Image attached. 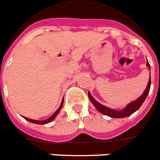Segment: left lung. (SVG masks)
<instances>
[{
	"label": "left lung",
	"instance_id": "obj_1",
	"mask_svg": "<svg viewBox=\"0 0 160 160\" xmlns=\"http://www.w3.org/2000/svg\"><path fill=\"white\" fill-rule=\"evenodd\" d=\"M146 66L148 67L149 69H150V66L149 64L148 60L146 61ZM150 85H151V80H150V77L149 78V82L147 83V86H146V88L145 89L144 92L142 93V95L140 97L135 100V101H132L127 105V106L125 107L123 109H110L109 107L105 106V105H101V103H99L98 101H96L94 99V97L91 95L89 92H88V97H89L90 101H92V103L93 104L95 107L96 108V109L98 110L100 113H101L102 114H105V115L109 116L110 118H126V117H128L131 114H132L133 113H135L137 110L139 109V108L142 106V105L143 104V102L145 101L146 98L147 97L149 94V92H150Z\"/></svg>",
	"mask_w": 160,
	"mask_h": 160
}]
</instances>
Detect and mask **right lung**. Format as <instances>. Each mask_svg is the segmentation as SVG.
<instances>
[{"label": "right lung", "mask_w": 160, "mask_h": 160, "mask_svg": "<svg viewBox=\"0 0 160 160\" xmlns=\"http://www.w3.org/2000/svg\"><path fill=\"white\" fill-rule=\"evenodd\" d=\"M63 104H64V99L62 100L61 104H60V105H59V107L58 108L57 110H56V111H55V113H54L51 116V117H49V118H47V119H45V120H35V119H31V118H26V117H23V118H24V119H26L27 121H28V122H32V123H35V124H40V125L47 124V123H49V122H52V121H53V120L55 118V117L58 115V113H59V111L61 110L62 107H63Z\"/></svg>", "instance_id": "obj_1"}]
</instances>
